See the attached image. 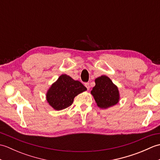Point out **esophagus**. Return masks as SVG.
Returning a JSON list of instances; mask_svg holds the SVG:
<instances>
[{
    "label": "esophagus",
    "instance_id": "esophagus-1",
    "mask_svg": "<svg viewBox=\"0 0 160 160\" xmlns=\"http://www.w3.org/2000/svg\"><path fill=\"white\" fill-rule=\"evenodd\" d=\"M84 85H85V87H87V90H89V89H90V86H89V83H85L84 84Z\"/></svg>",
    "mask_w": 160,
    "mask_h": 160
}]
</instances>
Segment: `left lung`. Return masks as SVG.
Segmentation results:
<instances>
[{
  "label": "left lung",
  "instance_id": "8db88e82",
  "mask_svg": "<svg viewBox=\"0 0 160 160\" xmlns=\"http://www.w3.org/2000/svg\"><path fill=\"white\" fill-rule=\"evenodd\" d=\"M96 85L91 90L92 95L97 106L107 108L115 106L120 101V92L118 87L107 76H101L95 80Z\"/></svg>",
  "mask_w": 160,
  "mask_h": 160
}]
</instances>
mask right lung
Wrapping results in <instances>:
<instances>
[{
	"label": "right lung",
	"mask_w": 160,
	"mask_h": 160,
	"mask_svg": "<svg viewBox=\"0 0 160 160\" xmlns=\"http://www.w3.org/2000/svg\"><path fill=\"white\" fill-rule=\"evenodd\" d=\"M87 88L67 74H62L47 90L46 100L54 110L60 111L72 104L74 98Z\"/></svg>",
	"instance_id": "add662e5"
}]
</instances>
